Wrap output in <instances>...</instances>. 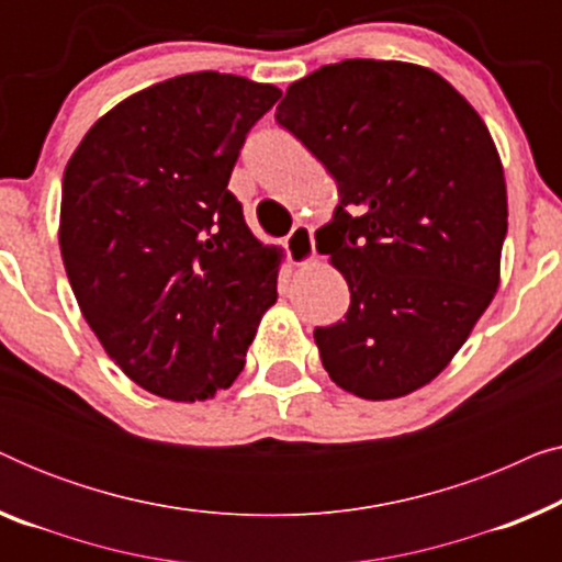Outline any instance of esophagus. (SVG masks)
Segmentation results:
<instances>
[{"mask_svg":"<svg viewBox=\"0 0 562 562\" xmlns=\"http://www.w3.org/2000/svg\"><path fill=\"white\" fill-rule=\"evenodd\" d=\"M283 248H286L291 263L306 266L310 260H314V256H317V250H314V229L310 225H304V222H299V225L289 233Z\"/></svg>","mask_w":562,"mask_h":562,"instance_id":"1","label":"esophagus"}]
</instances>
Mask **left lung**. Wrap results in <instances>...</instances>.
I'll list each match as a JSON object with an SVG mask.
<instances>
[{
	"mask_svg": "<svg viewBox=\"0 0 562 562\" xmlns=\"http://www.w3.org/2000/svg\"><path fill=\"white\" fill-rule=\"evenodd\" d=\"M276 122L337 181L317 229L350 310L314 329L325 371L360 398L406 396L463 348L498 289L504 168L488 127L440 74L350 58L286 89Z\"/></svg>",
	"mask_w": 562,
	"mask_h": 562,
	"instance_id": "8db88e82",
	"label": "left lung"
}]
</instances>
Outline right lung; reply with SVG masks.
Masks as SVG:
<instances>
[{"label":"right lung","instance_id":"add662e5","mask_svg":"<svg viewBox=\"0 0 562 562\" xmlns=\"http://www.w3.org/2000/svg\"><path fill=\"white\" fill-rule=\"evenodd\" d=\"M279 97L233 74L176 76L112 106L68 160V281L106 356L150 394L204 402L233 386L279 299L281 248L250 233L227 189Z\"/></svg>","mask_w":562,"mask_h":562}]
</instances>
